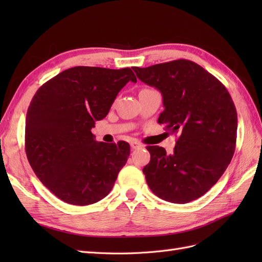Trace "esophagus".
I'll use <instances>...</instances> for the list:
<instances>
[{
	"mask_svg": "<svg viewBox=\"0 0 262 262\" xmlns=\"http://www.w3.org/2000/svg\"><path fill=\"white\" fill-rule=\"evenodd\" d=\"M130 147L133 148V149H137V148H141L142 147V145L138 142H136V141H134V142H132L130 143Z\"/></svg>",
	"mask_w": 262,
	"mask_h": 262,
	"instance_id": "1",
	"label": "esophagus"
}]
</instances>
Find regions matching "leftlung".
Here are the masks:
<instances>
[{"instance_id":"obj_1","label":"left lung","mask_w":262,"mask_h":262,"mask_svg":"<svg viewBox=\"0 0 262 262\" xmlns=\"http://www.w3.org/2000/svg\"><path fill=\"white\" fill-rule=\"evenodd\" d=\"M162 94L159 124L179 133L173 153L147 146L143 172L149 189L165 202L187 204L202 197L229 166L235 151L237 115L229 91L202 66L187 59L133 68Z\"/></svg>"}]
</instances>
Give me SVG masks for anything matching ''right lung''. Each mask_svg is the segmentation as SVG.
I'll return each mask as SVG.
<instances>
[{
  "instance_id": "add662e5",
  "label": "right lung",
  "mask_w": 262,
  "mask_h": 262,
  "mask_svg": "<svg viewBox=\"0 0 262 262\" xmlns=\"http://www.w3.org/2000/svg\"><path fill=\"white\" fill-rule=\"evenodd\" d=\"M129 81H137L129 68L75 66L33 96L26 118L27 158L38 179L63 202L91 205L113 189L129 144L97 142L91 129Z\"/></svg>"
}]
</instances>
